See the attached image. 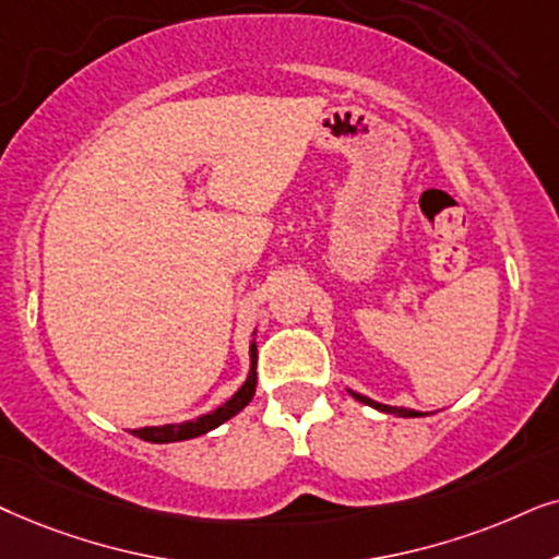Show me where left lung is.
I'll return each mask as SVG.
<instances>
[{
  "instance_id": "left-lung-1",
  "label": "left lung",
  "mask_w": 559,
  "mask_h": 559,
  "mask_svg": "<svg viewBox=\"0 0 559 559\" xmlns=\"http://www.w3.org/2000/svg\"><path fill=\"white\" fill-rule=\"evenodd\" d=\"M349 393H353V399H357V401H362V404H368V406L378 408V412L396 414V416H421L419 412H414V408H404V406H385V404H378V401L368 399V396H360V393H355V391H349Z\"/></svg>"
}]
</instances>
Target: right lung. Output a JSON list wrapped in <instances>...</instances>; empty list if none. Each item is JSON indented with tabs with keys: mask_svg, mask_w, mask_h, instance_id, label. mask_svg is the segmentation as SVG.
Returning <instances> with one entry per match:
<instances>
[{
	"mask_svg": "<svg viewBox=\"0 0 559 559\" xmlns=\"http://www.w3.org/2000/svg\"><path fill=\"white\" fill-rule=\"evenodd\" d=\"M255 362H258V347H255V342H252V345H250L248 381L240 385V391H237L233 399L225 401V404H222L219 408H214V412L204 414V416H197V419H191V421H181V424H163V427L132 429V435L140 437V440H145V442L166 444V442L193 440V437H202V435H206V431L217 429L219 424H225L227 419H233L237 412H242V408L250 404V399L255 396V385H258Z\"/></svg>",
	"mask_w": 559,
	"mask_h": 559,
	"instance_id": "right-lung-1",
	"label": "right lung"
}]
</instances>
